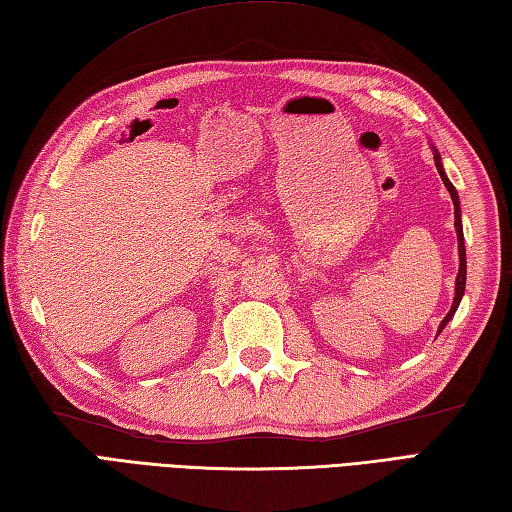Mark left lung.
Instances as JSON below:
<instances>
[{"instance_id": "left-lung-1", "label": "left lung", "mask_w": 512, "mask_h": 512, "mask_svg": "<svg viewBox=\"0 0 512 512\" xmlns=\"http://www.w3.org/2000/svg\"><path fill=\"white\" fill-rule=\"evenodd\" d=\"M433 151H436V149H433ZM433 160H436V167H438V173H440V178H442V182H444V187H447V191L451 193L453 213H455V233H458V253H460V270H458V279H455L453 306H451L447 317H444L442 323H440V330H442L444 325H447L449 319L455 314V310H458L460 299H462V295H464V286H466V250H464V233H462V222H460V200H458V191H455V187H453V184H451L449 178H447V173H444L438 151H436V156H433ZM440 330H438V332H440Z\"/></svg>"}]
</instances>
